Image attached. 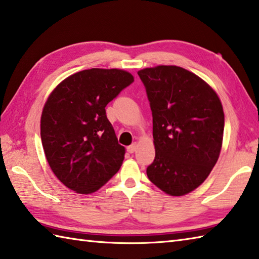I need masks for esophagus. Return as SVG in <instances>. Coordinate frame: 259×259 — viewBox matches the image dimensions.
Instances as JSON below:
<instances>
[{"instance_id":"esophagus-1","label":"esophagus","mask_w":259,"mask_h":259,"mask_svg":"<svg viewBox=\"0 0 259 259\" xmlns=\"http://www.w3.org/2000/svg\"><path fill=\"white\" fill-rule=\"evenodd\" d=\"M137 147H138V145H137L136 143L135 144H133V145H130L128 148H126V150H128V153H130V154H133V153H135V151L137 150Z\"/></svg>"}]
</instances>
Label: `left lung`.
<instances>
[{"label":"left lung","mask_w":259,"mask_h":259,"mask_svg":"<svg viewBox=\"0 0 259 259\" xmlns=\"http://www.w3.org/2000/svg\"><path fill=\"white\" fill-rule=\"evenodd\" d=\"M153 112L155 159L147 176L166 194L197 189L220 156L225 113L215 91L174 65L138 70Z\"/></svg>","instance_id":"8db88e82"}]
</instances>
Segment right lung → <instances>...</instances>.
Instances as JSON below:
<instances>
[{
  "mask_svg": "<svg viewBox=\"0 0 259 259\" xmlns=\"http://www.w3.org/2000/svg\"><path fill=\"white\" fill-rule=\"evenodd\" d=\"M134 79L123 69L91 68L66 77L49 94L40 136L50 168L69 190L94 193L120 169L125 148L105 106Z\"/></svg>",
  "mask_w": 259,
  "mask_h": 259,
  "instance_id": "obj_1",
  "label": "right lung"
}]
</instances>
